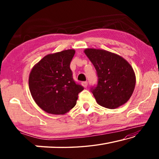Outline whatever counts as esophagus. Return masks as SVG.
Here are the masks:
<instances>
[{
  "mask_svg": "<svg viewBox=\"0 0 159 159\" xmlns=\"http://www.w3.org/2000/svg\"><path fill=\"white\" fill-rule=\"evenodd\" d=\"M82 85H83V86L84 88H87V86H88V82L87 81H84V82H83L82 83Z\"/></svg>",
  "mask_w": 159,
  "mask_h": 159,
  "instance_id": "esophagus-1",
  "label": "esophagus"
}]
</instances>
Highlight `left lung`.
<instances>
[{
	"label": "left lung",
	"mask_w": 159,
	"mask_h": 159,
	"mask_svg": "<svg viewBox=\"0 0 159 159\" xmlns=\"http://www.w3.org/2000/svg\"><path fill=\"white\" fill-rule=\"evenodd\" d=\"M85 53L97 71L98 84L90 90L98 104L112 109L127 102L136 81L130 64L120 56L104 50L88 48Z\"/></svg>",
	"instance_id": "8db88e82"
}]
</instances>
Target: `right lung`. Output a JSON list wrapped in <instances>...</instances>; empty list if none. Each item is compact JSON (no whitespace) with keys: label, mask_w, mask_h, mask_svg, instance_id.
I'll return each mask as SVG.
<instances>
[{"label":"right lung","mask_w":159,"mask_h":159,"mask_svg":"<svg viewBox=\"0 0 159 159\" xmlns=\"http://www.w3.org/2000/svg\"><path fill=\"white\" fill-rule=\"evenodd\" d=\"M74 50L50 54L32 69L29 85L32 98L45 111L64 114L76 105L79 93L84 89L76 83L70 64Z\"/></svg>","instance_id":"right-lung-1"}]
</instances>
